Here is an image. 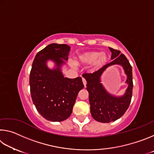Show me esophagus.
<instances>
[{
    "label": "esophagus",
    "mask_w": 154,
    "mask_h": 154,
    "mask_svg": "<svg viewBox=\"0 0 154 154\" xmlns=\"http://www.w3.org/2000/svg\"><path fill=\"white\" fill-rule=\"evenodd\" d=\"M82 81H83V85H84V86L85 87V85H86V80L84 77H82Z\"/></svg>",
    "instance_id": "obj_1"
}]
</instances>
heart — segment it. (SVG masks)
Returning a JSON list of instances; mask_svg holds the SVG:
<instances>
[{"mask_svg":"<svg viewBox=\"0 0 154 154\" xmlns=\"http://www.w3.org/2000/svg\"><path fill=\"white\" fill-rule=\"evenodd\" d=\"M109 57L105 53H99V52H89L79 56L77 58V64H91L95 62L94 66L96 69H99L106 64L108 60Z\"/></svg>","mask_w":154,"mask_h":154,"instance_id":"obj_1","label":"heart"}]
</instances>
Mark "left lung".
<instances>
[{"label": "left lung", "instance_id": "8db88e82", "mask_svg": "<svg viewBox=\"0 0 154 154\" xmlns=\"http://www.w3.org/2000/svg\"><path fill=\"white\" fill-rule=\"evenodd\" d=\"M113 61L105 65L92 73H83V77L87 81L86 89L89 92L90 111L95 120L109 123L120 118L129 107L132 96V69L128 60L120 51L109 48ZM120 64L124 67L127 75V82L129 84L126 94L122 97H115L106 92L100 83V76L108 66Z\"/></svg>", "mask_w": 154, "mask_h": 154}]
</instances>
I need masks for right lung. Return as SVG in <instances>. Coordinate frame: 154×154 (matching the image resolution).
I'll use <instances>...</instances> for the list:
<instances>
[{"label": "right lung", "instance_id": "right-lung-1", "mask_svg": "<svg viewBox=\"0 0 154 154\" xmlns=\"http://www.w3.org/2000/svg\"><path fill=\"white\" fill-rule=\"evenodd\" d=\"M70 47L66 44L51 43L38 51L32 62L30 73L31 97L36 110L44 118L62 122L71 116L77 96L83 89L82 77L69 79L60 71L62 59L68 60ZM56 62L57 69H49L46 61Z\"/></svg>", "mask_w": 154, "mask_h": 154}]
</instances>
